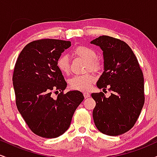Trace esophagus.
I'll list each match as a JSON object with an SVG mask.
<instances>
[{
    "label": "esophagus",
    "mask_w": 157,
    "mask_h": 157,
    "mask_svg": "<svg viewBox=\"0 0 157 157\" xmlns=\"http://www.w3.org/2000/svg\"><path fill=\"white\" fill-rule=\"evenodd\" d=\"M83 95H84L85 98H88V97H90V94L89 92H84Z\"/></svg>",
    "instance_id": "esophagus-1"
}]
</instances>
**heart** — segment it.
I'll return each mask as SVG.
<instances>
[{
  "instance_id": "heart-1",
  "label": "heart",
  "mask_w": 157,
  "mask_h": 157,
  "mask_svg": "<svg viewBox=\"0 0 157 157\" xmlns=\"http://www.w3.org/2000/svg\"><path fill=\"white\" fill-rule=\"evenodd\" d=\"M74 54L87 61L90 69L97 71L100 67V62L97 60V53L92 48L87 46H78L74 49ZM57 66L60 71L68 74L70 69L69 58L66 55H62L57 60ZM96 80V76L92 73L83 75H75L69 81L71 87L74 89L86 91L91 88V84Z\"/></svg>"
}]
</instances>
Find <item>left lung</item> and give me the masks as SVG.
Here are the masks:
<instances>
[{"instance_id":"left-lung-1","label":"left lung","mask_w":157,"mask_h":157,"mask_svg":"<svg viewBox=\"0 0 157 157\" xmlns=\"http://www.w3.org/2000/svg\"><path fill=\"white\" fill-rule=\"evenodd\" d=\"M100 46L104 71L97 82L99 89L109 88L111 96L92 93L96 102L93 119L102 134L118 136L129 131L140 116L145 101L143 74L130 46L124 41L102 35L91 41Z\"/></svg>"}]
</instances>
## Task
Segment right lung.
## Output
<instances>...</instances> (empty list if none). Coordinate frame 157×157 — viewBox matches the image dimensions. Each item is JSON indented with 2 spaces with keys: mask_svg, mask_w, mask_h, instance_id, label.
<instances>
[{
  "mask_svg": "<svg viewBox=\"0 0 157 157\" xmlns=\"http://www.w3.org/2000/svg\"><path fill=\"white\" fill-rule=\"evenodd\" d=\"M70 46V41L61 40L32 41L23 48L15 63L12 81L17 108L32 132L42 137L64 134L84 99L79 91L63 93L67 83L57 60ZM53 90L61 91L57 99L51 96Z\"/></svg>",
  "mask_w": 157,
  "mask_h": 157,
  "instance_id": "obj_1",
  "label": "right lung"
}]
</instances>
